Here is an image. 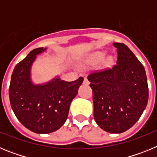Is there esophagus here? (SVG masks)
Listing matches in <instances>:
<instances>
[{"label": "esophagus", "mask_w": 157, "mask_h": 157, "mask_svg": "<svg viewBox=\"0 0 157 157\" xmlns=\"http://www.w3.org/2000/svg\"><path fill=\"white\" fill-rule=\"evenodd\" d=\"M83 84H85V85H89L90 82H89L88 79H87V78H84V81H83Z\"/></svg>", "instance_id": "esophagus-1"}]
</instances>
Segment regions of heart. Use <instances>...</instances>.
Here are the masks:
<instances>
[{
	"mask_svg": "<svg viewBox=\"0 0 157 157\" xmlns=\"http://www.w3.org/2000/svg\"><path fill=\"white\" fill-rule=\"evenodd\" d=\"M104 56H105V53H104L103 52H101V51H97V52H93L90 56H89L86 63L88 65H91V66L98 64V63H100V62L101 61V59H103ZM112 58L107 57L103 60L102 64H103L104 67H109L112 64Z\"/></svg>",
	"mask_w": 157,
	"mask_h": 157,
	"instance_id": "obj_1",
	"label": "heart"
}]
</instances>
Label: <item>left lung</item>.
<instances>
[{"mask_svg": "<svg viewBox=\"0 0 157 157\" xmlns=\"http://www.w3.org/2000/svg\"><path fill=\"white\" fill-rule=\"evenodd\" d=\"M117 61L112 68L89 75L93 90L94 120L102 130L123 133L136 123L149 99L143 65L123 43H113Z\"/></svg>", "mask_w": 157, "mask_h": 157, "instance_id": "left-lung-1", "label": "left lung"}]
</instances>
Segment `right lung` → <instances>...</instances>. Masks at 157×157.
I'll use <instances>...</instances> for the list:
<instances>
[{"instance_id": "add662e5", "label": "right lung", "mask_w": 157, "mask_h": 157, "mask_svg": "<svg viewBox=\"0 0 157 157\" xmlns=\"http://www.w3.org/2000/svg\"><path fill=\"white\" fill-rule=\"evenodd\" d=\"M45 50L35 48L16 64L8 91L16 118L26 128L37 134L54 132L63 125L71 103L83 82L82 77L65 82L57 76L45 84H34L30 77L31 66L37 55Z\"/></svg>"}]
</instances>
